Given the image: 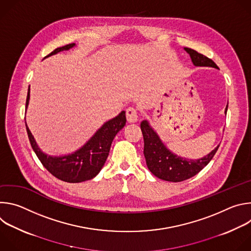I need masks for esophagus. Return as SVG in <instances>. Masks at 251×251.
I'll list each match as a JSON object with an SVG mask.
<instances>
[{"label": "esophagus", "instance_id": "34e87169", "mask_svg": "<svg viewBox=\"0 0 251 251\" xmlns=\"http://www.w3.org/2000/svg\"><path fill=\"white\" fill-rule=\"evenodd\" d=\"M126 118L129 123H135L138 120V112L133 107H130L126 110Z\"/></svg>", "mask_w": 251, "mask_h": 251}]
</instances>
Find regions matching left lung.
I'll use <instances>...</instances> for the list:
<instances>
[{"label":"left lung","mask_w":251,"mask_h":251,"mask_svg":"<svg viewBox=\"0 0 251 251\" xmlns=\"http://www.w3.org/2000/svg\"><path fill=\"white\" fill-rule=\"evenodd\" d=\"M197 66H210L219 68L212 59L195 50L185 48ZM227 111V106L226 112ZM141 130L144 138V156L150 172L157 177L169 182H183L200 173L213 158L220 145L204 158L192 161L172 154L161 142L158 135L149 126L147 121H142Z\"/></svg>","instance_id":"8db88e82"}]
</instances>
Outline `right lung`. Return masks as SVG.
<instances>
[{
	"instance_id": "obj_1",
	"label": "right lung",
	"mask_w": 251,
	"mask_h": 251,
	"mask_svg": "<svg viewBox=\"0 0 251 251\" xmlns=\"http://www.w3.org/2000/svg\"><path fill=\"white\" fill-rule=\"evenodd\" d=\"M75 44H69L55 49L46 57L55 54L61 50H69ZM29 99V88L27 91L25 108ZM125 111H122L112 120L106 122L86 144L75 153L64 157H50L44 154L38 147L29 129L26 128L28 140L32 150L43 166L55 177L67 183H80L93 178L102 169L109 155L112 141L116 134L125 126Z\"/></svg>"
}]
</instances>
